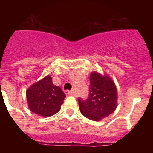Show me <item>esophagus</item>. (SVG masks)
I'll list each match as a JSON object with an SVG mask.
<instances>
[{"instance_id":"obj_1","label":"esophagus","mask_w":153,"mask_h":153,"mask_svg":"<svg viewBox=\"0 0 153 153\" xmlns=\"http://www.w3.org/2000/svg\"><path fill=\"white\" fill-rule=\"evenodd\" d=\"M65 93L67 94V95H73L74 93V90H66L65 91Z\"/></svg>"}]
</instances>
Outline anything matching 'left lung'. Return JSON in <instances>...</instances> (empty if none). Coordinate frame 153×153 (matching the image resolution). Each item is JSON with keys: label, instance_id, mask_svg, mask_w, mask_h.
<instances>
[{"label": "left lung", "instance_id": "8db88e82", "mask_svg": "<svg viewBox=\"0 0 153 153\" xmlns=\"http://www.w3.org/2000/svg\"><path fill=\"white\" fill-rule=\"evenodd\" d=\"M88 98L78 99L81 113L89 120L99 121L115 111L117 104V91L115 83L106 76L97 72L90 76Z\"/></svg>", "mask_w": 153, "mask_h": 153}]
</instances>
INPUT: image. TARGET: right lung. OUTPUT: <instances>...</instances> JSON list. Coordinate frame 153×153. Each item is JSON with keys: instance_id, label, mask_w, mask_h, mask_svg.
I'll return each mask as SVG.
<instances>
[{"instance_id": "add662e5", "label": "right lung", "mask_w": 153, "mask_h": 153, "mask_svg": "<svg viewBox=\"0 0 153 153\" xmlns=\"http://www.w3.org/2000/svg\"><path fill=\"white\" fill-rule=\"evenodd\" d=\"M66 97L60 86H54L51 76L33 84L27 90L29 109L41 117H48L60 111Z\"/></svg>"}]
</instances>
